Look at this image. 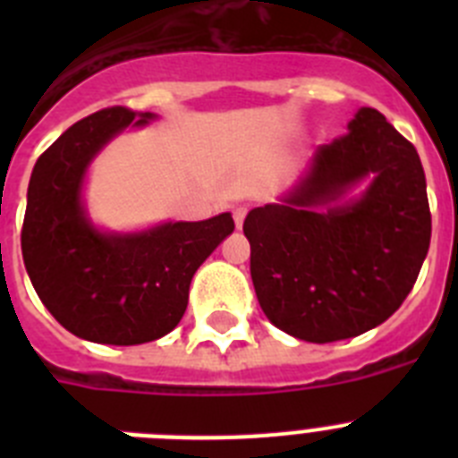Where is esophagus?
<instances>
[{
  "label": "esophagus",
  "mask_w": 458,
  "mask_h": 458,
  "mask_svg": "<svg viewBox=\"0 0 458 458\" xmlns=\"http://www.w3.org/2000/svg\"><path fill=\"white\" fill-rule=\"evenodd\" d=\"M245 216H248V208H242V206L233 208V222H236L238 229H241L242 222H245Z\"/></svg>",
  "instance_id": "1"
}]
</instances>
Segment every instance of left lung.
<instances>
[{"label": "left lung", "mask_w": 458, "mask_h": 458, "mask_svg": "<svg viewBox=\"0 0 458 458\" xmlns=\"http://www.w3.org/2000/svg\"><path fill=\"white\" fill-rule=\"evenodd\" d=\"M365 178L366 192L344 200ZM242 232L259 305L275 327L314 344L358 337L402 307L428 252L418 151L378 109L360 107L279 204L250 210Z\"/></svg>", "instance_id": "left-lung-1"}]
</instances>
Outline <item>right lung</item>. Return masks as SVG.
<instances>
[{
    "label": "right lung",
    "instance_id": "right-lung-1",
    "mask_svg": "<svg viewBox=\"0 0 458 458\" xmlns=\"http://www.w3.org/2000/svg\"><path fill=\"white\" fill-rule=\"evenodd\" d=\"M151 112L107 107L72 123L36 160L27 190L22 259L40 302L75 337L112 346L153 342L179 326L190 282L233 232L232 213L163 222L144 232H103L82 201L89 165Z\"/></svg>",
    "mask_w": 458,
    "mask_h": 458
}]
</instances>
